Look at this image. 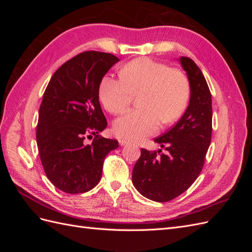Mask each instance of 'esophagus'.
Segmentation results:
<instances>
[{
  "label": "esophagus",
  "instance_id": "34e87169",
  "mask_svg": "<svg viewBox=\"0 0 252 252\" xmlns=\"http://www.w3.org/2000/svg\"><path fill=\"white\" fill-rule=\"evenodd\" d=\"M119 143H120L121 146H124V145L128 144V141H126V140H120V141H119Z\"/></svg>",
  "mask_w": 252,
  "mask_h": 252
}]
</instances>
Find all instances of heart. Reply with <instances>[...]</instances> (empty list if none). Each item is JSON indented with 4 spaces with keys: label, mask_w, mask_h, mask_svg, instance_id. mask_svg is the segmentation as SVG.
Instances as JSON below:
<instances>
[{
    "label": "heart",
    "mask_w": 252,
    "mask_h": 252,
    "mask_svg": "<svg viewBox=\"0 0 252 252\" xmlns=\"http://www.w3.org/2000/svg\"><path fill=\"white\" fill-rule=\"evenodd\" d=\"M121 78L105 75L98 87V97L104 107L113 114L123 113L131 104L134 94L142 93V108L128 111L113 124L119 138L140 140L157 132L161 125L172 123L184 112L190 94L186 75L170 69L164 63L148 58H139L127 63Z\"/></svg>",
    "instance_id": "b5f03b06"
}]
</instances>
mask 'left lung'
<instances>
[{
  "instance_id": "left-lung-1",
  "label": "left lung",
  "mask_w": 252,
  "mask_h": 252,
  "mask_svg": "<svg viewBox=\"0 0 252 252\" xmlns=\"http://www.w3.org/2000/svg\"><path fill=\"white\" fill-rule=\"evenodd\" d=\"M180 62L190 84L188 107L177 124L155 139L166 154L161 149L157 152L142 148L132 172L136 190L159 203L175 199L193 184L211 142L212 105L207 82L191 59L182 57Z\"/></svg>"
}]
</instances>
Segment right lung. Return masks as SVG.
<instances>
[{
    "mask_svg": "<svg viewBox=\"0 0 252 252\" xmlns=\"http://www.w3.org/2000/svg\"><path fill=\"white\" fill-rule=\"evenodd\" d=\"M118 61L107 52H81L53 73L45 89L36 125L37 149L47 178L66 193L95 187L106 156L119 147L117 140L98 134L107 126L98 87ZM93 136V142L87 143Z\"/></svg>",
    "mask_w": 252,
    "mask_h": 252,
    "instance_id": "add662e5",
    "label": "right lung"
}]
</instances>
